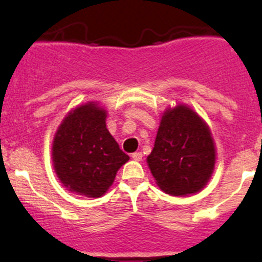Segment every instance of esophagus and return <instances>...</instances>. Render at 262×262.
<instances>
[{
  "instance_id": "34e87169",
  "label": "esophagus",
  "mask_w": 262,
  "mask_h": 262,
  "mask_svg": "<svg viewBox=\"0 0 262 262\" xmlns=\"http://www.w3.org/2000/svg\"><path fill=\"white\" fill-rule=\"evenodd\" d=\"M132 159H133V160H135V161H140L141 159H143V154H141L140 151L133 152V154H132Z\"/></svg>"
}]
</instances>
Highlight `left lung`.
Instances as JSON below:
<instances>
[{"mask_svg": "<svg viewBox=\"0 0 262 262\" xmlns=\"http://www.w3.org/2000/svg\"><path fill=\"white\" fill-rule=\"evenodd\" d=\"M146 161L158 186L166 193L187 196L200 192L209 181L215 164L208 125L185 104L167 108Z\"/></svg>", "mask_w": 262, "mask_h": 262, "instance_id": "left-lung-1", "label": "left lung"}]
</instances>
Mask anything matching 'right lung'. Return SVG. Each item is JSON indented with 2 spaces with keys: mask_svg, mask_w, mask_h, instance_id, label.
I'll use <instances>...</instances> for the list:
<instances>
[{
  "mask_svg": "<svg viewBox=\"0 0 262 262\" xmlns=\"http://www.w3.org/2000/svg\"><path fill=\"white\" fill-rule=\"evenodd\" d=\"M106 110L95 102L71 111L53 141V165L62 185L77 194L101 197L129 156L106 127Z\"/></svg>",
  "mask_w": 262,
  "mask_h": 262,
  "instance_id": "add662e5",
  "label": "right lung"
}]
</instances>
